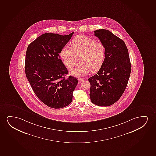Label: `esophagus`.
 Segmentation results:
<instances>
[{
	"mask_svg": "<svg viewBox=\"0 0 156 156\" xmlns=\"http://www.w3.org/2000/svg\"><path fill=\"white\" fill-rule=\"evenodd\" d=\"M83 79H82V78H79V79H78V83H81V82L83 81Z\"/></svg>",
	"mask_w": 156,
	"mask_h": 156,
	"instance_id": "34e87169",
	"label": "esophagus"
}]
</instances>
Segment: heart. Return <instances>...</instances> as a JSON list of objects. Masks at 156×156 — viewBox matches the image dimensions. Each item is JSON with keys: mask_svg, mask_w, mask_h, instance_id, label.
<instances>
[{"mask_svg": "<svg viewBox=\"0 0 156 156\" xmlns=\"http://www.w3.org/2000/svg\"><path fill=\"white\" fill-rule=\"evenodd\" d=\"M72 47L65 46L60 55L67 67L71 68L79 60L80 62L70 70L71 75L82 77L91 70H98L103 64L105 49L103 44L94 39L78 36L72 41Z\"/></svg>", "mask_w": 156, "mask_h": 156, "instance_id": "obj_1", "label": "heart"}]
</instances>
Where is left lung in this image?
Wrapping results in <instances>:
<instances>
[{"instance_id": "8db88e82", "label": "left lung", "mask_w": 156, "mask_h": 156, "mask_svg": "<svg viewBox=\"0 0 156 156\" xmlns=\"http://www.w3.org/2000/svg\"><path fill=\"white\" fill-rule=\"evenodd\" d=\"M95 37L104 45L105 59L98 73L88 80L89 96L93 103L99 106L112 105L120 98L126 89L131 65L123 41L107 30L94 31Z\"/></svg>"}]
</instances>
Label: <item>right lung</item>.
Masks as SVG:
<instances>
[{
  "mask_svg": "<svg viewBox=\"0 0 156 156\" xmlns=\"http://www.w3.org/2000/svg\"><path fill=\"white\" fill-rule=\"evenodd\" d=\"M67 35L44 33L30 43L27 49L25 70L33 91L49 107L61 108L71 103L78 83L76 78L68 74L59 54L71 39Z\"/></svg>",
  "mask_w": 156,
  "mask_h": 156,
  "instance_id": "1",
  "label": "right lung"
}]
</instances>
